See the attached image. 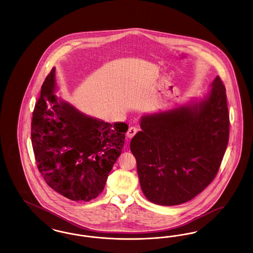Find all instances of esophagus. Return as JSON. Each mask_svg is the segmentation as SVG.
Masks as SVG:
<instances>
[{
  "label": "esophagus",
  "instance_id": "34e87169",
  "mask_svg": "<svg viewBox=\"0 0 253 253\" xmlns=\"http://www.w3.org/2000/svg\"><path fill=\"white\" fill-rule=\"evenodd\" d=\"M137 132V128H135V127H130L129 128V130L127 131V136L129 137V138H132L134 136V134Z\"/></svg>",
  "mask_w": 253,
  "mask_h": 253
}]
</instances>
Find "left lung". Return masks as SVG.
Here are the masks:
<instances>
[{
    "instance_id": "left-lung-1",
    "label": "left lung",
    "mask_w": 253,
    "mask_h": 253,
    "mask_svg": "<svg viewBox=\"0 0 253 253\" xmlns=\"http://www.w3.org/2000/svg\"><path fill=\"white\" fill-rule=\"evenodd\" d=\"M192 106L142 117L130 148L142 192L157 205L185 203L215 178L229 135L226 88L217 76Z\"/></svg>"
}]
</instances>
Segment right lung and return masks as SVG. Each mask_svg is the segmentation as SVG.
Segmentation results:
<instances>
[{
    "mask_svg": "<svg viewBox=\"0 0 253 253\" xmlns=\"http://www.w3.org/2000/svg\"><path fill=\"white\" fill-rule=\"evenodd\" d=\"M31 122L37 167L54 191L73 201H90L104 189L121 156L128 125L89 118L53 94L55 67L41 88Z\"/></svg>",
    "mask_w": 253,
    "mask_h": 253,
    "instance_id": "add662e5",
    "label": "right lung"
}]
</instances>
